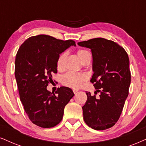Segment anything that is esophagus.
<instances>
[{"instance_id":"34e87169","label":"esophagus","mask_w":146,"mask_h":146,"mask_svg":"<svg viewBox=\"0 0 146 146\" xmlns=\"http://www.w3.org/2000/svg\"><path fill=\"white\" fill-rule=\"evenodd\" d=\"M78 91V89H73V92H74V93H77Z\"/></svg>"}]
</instances>
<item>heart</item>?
<instances>
[{
  "instance_id": "b5f03b06",
  "label": "heart",
  "mask_w": 146,
  "mask_h": 146,
  "mask_svg": "<svg viewBox=\"0 0 146 146\" xmlns=\"http://www.w3.org/2000/svg\"><path fill=\"white\" fill-rule=\"evenodd\" d=\"M77 55L80 58L81 62L85 58L86 56L91 55L88 51L83 49L78 50ZM66 57V53H61L59 55L57 60V69L61 70L64 66V62ZM87 80V76L84 73L74 72H68L62 77V83L65 86L72 88H79L82 86V83Z\"/></svg>"
}]
</instances>
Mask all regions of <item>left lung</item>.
Instances as JSON below:
<instances>
[{
  "mask_svg": "<svg viewBox=\"0 0 146 146\" xmlns=\"http://www.w3.org/2000/svg\"><path fill=\"white\" fill-rule=\"evenodd\" d=\"M78 44L91 49L93 74L91 82L96 91L100 92L99 99L86 92L87 100L82 108L83 119L95 130H105L119 119L128 97L131 84L129 56L119 44L103 38Z\"/></svg>",
  "mask_w": 146,
  "mask_h": 146,
  "instance_id": "1",
  "label": "left lung"
}]
</instances>
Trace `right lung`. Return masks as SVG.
<instances>
[{
  "instance_id": "right-lung-1",
  "label": "right lung",
  "mask_w": 146,
  "mask_h": 146,
  "mask_svg": "<svg viewBox=\"0 0 146 146\" xmlns=\"http://www.w3.org/2000/svg\"><path fill=\"white\" fill-rule=\"evenodd\" d=\"M71 46H76L74 40L40 35L25 40L16 55L15 76L20 100L30 120L38 127L58 125L65 106L74 95L66 87L58 88L57 95L46 89L52 74L57 72L59 54Z\"/></svg>"
}]
</instances>
